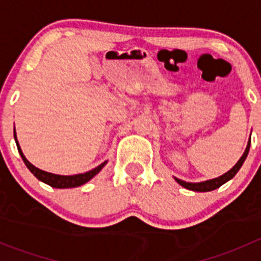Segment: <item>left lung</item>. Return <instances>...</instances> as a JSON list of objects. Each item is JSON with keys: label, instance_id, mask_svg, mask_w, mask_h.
Wrapping results in <instances>:
<instances>
[{"label": "left lung", "instance_id": "1", "mask_svg": "<svg viewBox=\"0 0 261 261\" xmlns=\"http://www.w3.org/2000/svg\"><path fill=\"white\" fill-rule=\"evenodd\" d=\"M250 143H251V140H249V144H247V147H246V150H245L244 155L240 158V160L236 163L235 167H233L231 170H228L227 173H225L223 175H221V177L215 178V179H211V180L201 181V183H187V181L178 179V178H175V180H177L181 187H184V188L189 189V191H194V192H210V191H213V189L218 188V187H221L222 184H225L227 180L232 179V178L235 177L236 173L239 172V169H240L241 165L244 164L245 159H246L247 154H249Z\"/></svg>", "mask_w": 261, "mask_h": 261}]
</instances>
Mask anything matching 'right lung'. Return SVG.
I'll list each match as a JSON object with an SVG mask.
<instances>
[{"mask_svg":"<svg viewBox=\"0 0 261 261\" xmlns=\"http://www.w3.org/2000/svg\"><path fill=\"white\" fill-rule=\"evenodd\" d=\"M14 135H15V141H16L18 152H20L21 158H22L23 163H25L26 167L29 168V170H30V172L33 173V174L35 175L39 180L44 181V183L49 184L50 187H54V188H74V187H80V186H82V184L87 183L89 179H92V178H93L94 175H96L97 173H98L99 170L105 167V164H106V162L102 163L101 165H98V167L94 168V169L89 170V172H87V173H82V174H75V175L51 174V173L44 172V170L38 169V168L34 167L30 162H28V159H26L25 155L22 154V151H21V149H20V145H18V143H17L16 133H15Z\"/></svg>","mask_w":261,"mask_h":261,"instance_id":"obj_1","label":"right lung"}]
</instances>
